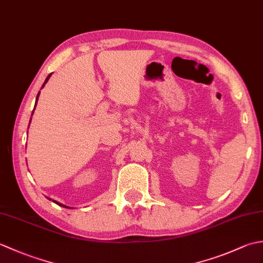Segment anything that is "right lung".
I'll use <instances>...</instances> for the list:
<instances>
[{"instance_id":"add662e5","label":"right lung","mask_w":263,"mask_h":263,"mask_svg":"<svg viewBox=\"0 0 263 263\" xmlns=\"http://www.w3.org/2000/svg\"><path fill=\"white\" fill-rule=\"evenodd\" d=\"M51 76H52V73H51V74H48V77L46 78V80H45V82H44V85H43V87H44V86H45V83H46V82L48 81V79H49V77H51ZM39 93H41V91H39V92H38V95H37V98H36V104H37V100H38V97H39ZM35 106H36V105H35ZM33 109H35V108H33ZM57 203H58V202H57ZM58 204H60V205H63V204H61V203H58ZM63 206H65V205H63Z\"/></svg>"}]
</instances>
